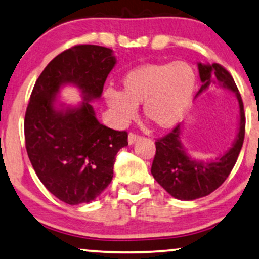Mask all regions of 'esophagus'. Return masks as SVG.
<instances>
[{"label":"esophagus","instance_id":"34e87169","mask_svg":"<svg viewBox=\"0 0 259 259\" xmlns=\"http://www.w3.org/2000/svg\"><path fill=\"white\" fill-rule=\"evenodd\" d=\"M139 140H140V136L136 135V134L130 133L129 136H127V142H129V145H134V143L139 141Z\"/></svg>","mask_w":259,"mask_h":259}]
</instances>
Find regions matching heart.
<instances>
[{"mask_svg": "<svg viewBox=\"0 0 259 259\" xmlns=\"http://www.w3.org/2000/svg\"><path fill=\"white\" fill-rule=\"evenodd\" d=\"M120 87V92H104L106 105L118 120H130L136 106L142 105L147 119L161 129H170L180 123L192 104L197 72L185 60L146 64L124 74Z\"/></svg>", "mask_w": 259, "mask_h": 259, "instance_id": "heart-1", "label": "heart"}]
</instances>
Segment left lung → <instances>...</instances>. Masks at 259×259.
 Instances as JSON below:
<instances>
[{"mask_svg": "<svg viewBox=\"0 0 259 259\" xmlns=\"http://www.w3.org/2000/svg\"><path fill=\"white\" fill-rule=\"evenodd\" d=\"M201 87L195 99L212 85L229 90L239 104V127L232 147L214 159H195L182 143V124L155 142V157L151 172L171 197L179 200H195L216 191L229 176L238 159L245 138V112L236 84L226 68L219 64L198 62Z\"/></svg>", "mask_w": 259, "mask_h": 259, "instance_id": "1", "label": "left lung"}]
</instances>
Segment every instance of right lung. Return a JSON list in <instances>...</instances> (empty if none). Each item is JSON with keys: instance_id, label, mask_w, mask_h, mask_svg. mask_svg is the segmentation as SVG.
Wrapping results in <instances>:
<instances>
[{"instance_id": "1", "label": "right lung", "mask_w": 259, "mask_h": 259, "mask_svg": "<svg viewBox=\"0 0 259 259\" xmlns=\"http://www.w3.org/2000/svg\"><path fill=\"white\" fill-rule=\"evenodd\" d=\"M116 64L110 48L72 47L47 65L31 93L24 121L27 155L40 182L68 205L95 200L111 183L118 151L127 146L126 132L100 123L90 104L101 98ZM66 85L80 90L82 102L58 99Z\"/></svg>"}]
</instances>
